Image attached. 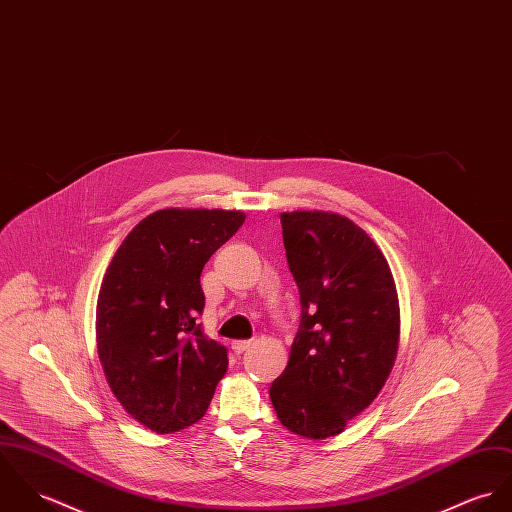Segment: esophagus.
Segmentation results:
<instances>
[{"label": "esophagus", "mask_w": 512, "mask_h": 512, "mask_svg": "<svg viewBox=\"0 0 512 512\" xmlns=\"http://www.w3.org/2000/svg\"><path fill=\"white\" fill-rule=\"evenodd\" d=\"M251 345H253V341L251 340L233 341V343H231V349H233L235 353H243V351H247Z\"/></svg>", "instance_id": "esophagus-1"}]
</instances>
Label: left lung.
Segmentation results:
<instances>
[{"label":"left lung","instance_id":"8db88e82","mask_svg":"<svg viewBox=\"0 0 512 512\" xmlns=\"http://www.w3.org/2000/svg\"><path fill=\"white\" fill-rule=\"evenodd\" d=\"M300 326L271 400L286 430L324 440L381 393L397 359L400 310L389 263L351 220L281 214Z\"/></svg>","mask_w":512,"mask_h":512}]
</instances>
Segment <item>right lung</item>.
<instances>
[{"mask_svg":"<svg viewBox=\"0 0 512 512\" xmlns=\"http://www.w3.org/2000/svg\"><path fill=\"white\" fill-rule=\"evenodd\" d=\"M243 222L231 210H159L129 231L104 275L98 355L115 398L157 434L198 422L228 371V349L196 322L200 275Z\"/></svg>","mask_w":512,"mask_h":512,"instance_id":"add662e5","label":"right lung"}]
</instances>
